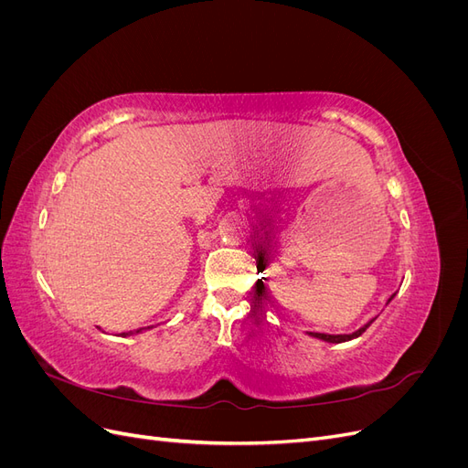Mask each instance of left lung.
Here are the masks:
<instances>
[{
    "label": "left lung",
    "instance_id": "left-lung-1",
    "mask_svg": "<svg viewBox=\"0 0 468 468\" xmlns=\"http://www.w3.org/2000/svg\"><path fill=\"white\" fill-rule=\"evenodd\" d=\"M265 291H263V287L260 289V294L258 296H261ZM396 294V292H394ZM394 294L390 296V299H388V303L394 299ZM387 303V304H388ZM377 320V316L373 318V320H369V322H367L365 325H361V328L359 330H356V332H353V334H320V332H306L310 337H316V339H322V342H328V344H344V342H349V339H356V337H359L367 328H369V325L373 324Z\"/></svg>",
    "mask_w": 468,
    "mask_h": 468
}]
</instances>
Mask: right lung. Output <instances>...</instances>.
Wrapping results in <instances>:
<instances>
[{"instance_id": "right-lung-1", "label": "right lung", "mask_w": 468, "mask_h": 468, "mask_svg": "<svg viewBox=\"0 0 468 468\" xmlns=\"http://www.w3.org/2000/svg\"><path fill=\"white\" fill-rule=\"evenodd\" d=\"M150 328H154V325H148V328H138V330H134V332H122L121 335H122V337H126V335H136V334H143L144 330H150Z\"/></svg>"}]
</instances>
